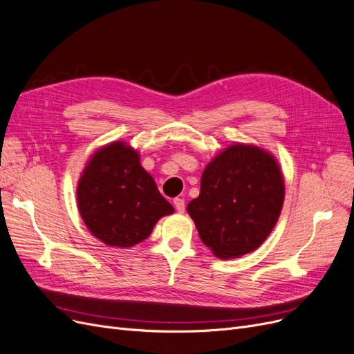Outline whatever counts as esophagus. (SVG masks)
<instances>
[{"mask_svg":"<svg viewBox=\"0 0 354 354\" xmlns=\"http://www.w3.org/2000/svg\"><path fill=\"white\" fill-rule=\"evenodd\" d=\"M174 207H176V209L181 214V212H185V199H181V198H176L174 201Z\"/></svg>","mask_w":354,"mask_h":354,"instance_id":"1","label":"esophagus"}]
</instances>
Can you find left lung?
Listing matches in <instances>:
<instances>
[{
  "mask_svg": "<svg viewBox=\"0 0 354 354\" xmlns=\"http://www.w3.org/2000/svg\"><path fill=\"white\" fill-rule=\"evenodd\" d=\"M283 196L276 159L257 146L233 145L203 169L201 194L189 202L187 212L214 255L238 259L269 236Z\"/></svg>",
  "mask_w": 354,
  "mask_h": 354,
  "instance_id": "left-lung-1",
  "label": "left lung"
}]
</instances>
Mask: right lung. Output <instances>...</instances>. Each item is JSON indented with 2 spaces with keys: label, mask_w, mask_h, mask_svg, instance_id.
<instances>
[{
  "label": "right lung",
  "mask_w": 354,
  "mask_h": 354,
  "mask_svg": "<svg viewBox=\"0 0 354 354\" xmlns=\"http://www.w3.org/2000/svg\"><path fill=\"white\" fill-rule=\"evenodd\" d=\"M77 195L85 226L103 243L121 248L145 241L160 217L174 212L140 165L138 153L124 142L93 155Z\"/></svg>",
  "instance_id": "1"
}]
</instances>
